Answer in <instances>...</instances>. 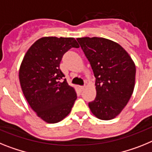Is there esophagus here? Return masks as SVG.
Listing matches in <instances>:
<instances>
[{
  "label": "esophagus",
  "mask_w": 152,
  "mask_h": 152,
  "mask_svg": "<svg viewBox=\"0 0 152 152\" xmlns=\"http://www.w3.org/2000/svg\"><path fill=\"white\" fill-rule=\"evenodd\" d=\"M79 89H80V90L81 91H83L84 89H85V86H79Z\"/></svg>",
  "instance_id": "esophagus-1"
}]
</instances>
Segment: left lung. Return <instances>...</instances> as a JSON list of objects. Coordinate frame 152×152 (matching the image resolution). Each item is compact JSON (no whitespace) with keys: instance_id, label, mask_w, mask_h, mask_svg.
Segmentation results:
<instances>
[{"instance_id":"1","label":"left lung","mask_w":152,"mask_h":152,"mask_svg":"<svg viewBox=\"0 0 152 152\" xmlns=\"http://www.w3.org/2000/svg\"><path fill=\"white\" fill-rule=\"evenodd\" d=\"M96 77V97L89 103L91 112L102 120L121 113L134 88L136 69L125 49L102 37L77 38Z\"/></svg>"}]
</instances>
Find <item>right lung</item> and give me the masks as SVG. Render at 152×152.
<instances>
[{"label":"right lung","mask_w":152,"mask_h":152,"mask_svg":"<svg viewBox=\"0 0 152 152\" xmlns=\"http://www.w3.org/2000/svg\"><path fill=\"white\" fill-rule=\"evenodd\" d=\"M72 47H80L73 37H44L29 48L20 66L24 97L37 115L47 123L66 118L77 98L60 69L63 54Z\"/></svg>","instance_id":"add662e5"}]
</instances>
